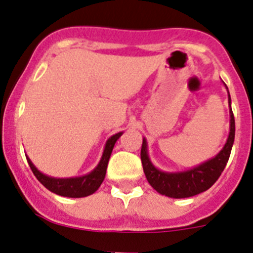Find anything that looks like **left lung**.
I'll return each instance as SVG.
<instances>
[{
  "label": "left lung",
  "mask_w": 253,
  "mask_h": 253,
  "mask_svg": "<svg viewBox=\"0 0 253 253\" xmlns=\"http://www.w3.org/2000/svg\"><path fill=\"white\" fill-rule=\"evenodd\" d=\"M227 92L228 88L224 84ZM228 107H229V135L227 137L224 146L220 149L215 156L208 159L204 163L197 166H193L190 169L183 170V171H164L158 169L152 164L149 156L146 138H142V147H141V161H142L143 172L146 175L147 181L150 185L160 194L166 195L169 198H189L206 192L211 188L218 177L220 176L222 171L228 163L229 155H231L232 146L234 142V132H236V125H234L233 112L231 107V95L228 92Z\"/></svg>",
  "instance_id": "obj_1"
}]
</instances>
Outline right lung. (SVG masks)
<instances>
[{
    "mask_svg": "<svg viewBox=\"0 0 253 253\" xmlns=\"http://www.w3.org/2000/svg\"><path fill=\"white\" fill-rule=\"evenodd\" d=\"M122 133H124V132H118V133L111 136V137L106 141L103 152H102L101 160H99V163L97 164V166H95L92 171H89L85 175L73 177L49 176V175L40 171V170L34 165L33 161L30 160V158L26 155L27 163L30 165L31 170H33L36 179H38L45 188L49 189L51 193H55V194L61 195V197L68 198L88 197V195L97 192L99 186H101V184L103 183L107 171V165H108V161H110L112 150L113 147H115L116 141L121 137Z\"/></svg>",
    "mask_w": 253,
    "mask_h": 253,
    "instance_id": "right-lung-1",
    "label": "right lung"
}]
</instances>
